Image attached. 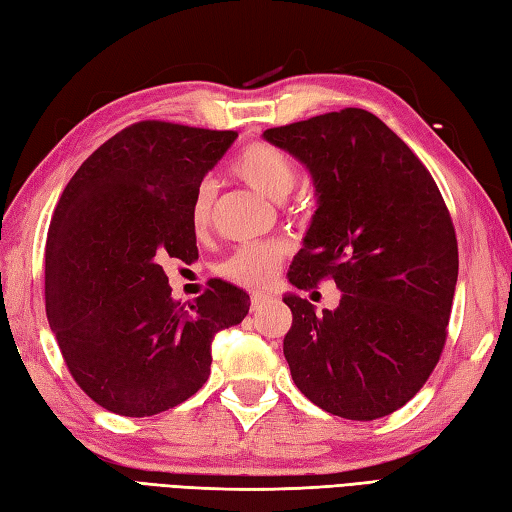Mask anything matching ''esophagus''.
<instances>
[{"label": "esophagus", "mask_w": 512, "mask_h": 512, "mask_svg": "<svg viewBox=\"0 0 512 512\" xmlns=\"http://www.w3.org/2000/svg\"><path fill=\"white\" fill-rule=\"evenodd\" d=\"M275 301V297L273 295H268V292H253V295H250V310L253 312H257V310H262V308H266L268 303H273Z\"/></svg>", "instance_id": "1"}]
</instances>
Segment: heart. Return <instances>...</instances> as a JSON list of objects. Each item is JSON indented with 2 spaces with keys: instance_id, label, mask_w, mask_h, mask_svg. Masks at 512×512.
I'll use <instances>...</instances> for the list:
<instances>
[{
  "instance_id": "b5f03b06",
  "label": "heart",
  "mask_w": 512,
  "mask_h": 512,
  "mask_svg": "<svg viewBox=\"0 0 512 512\" xmlns=\"http://www.w3.org/2000/svg\"><path fill=\"white\" fill-rule=\"evenodd\" d=\"M231 171L246 182L250 189L266 195L270 200H284L297 184V165L290 154L270 143L246 145L235 156ZM213 211V187L209 182L198 184L191 200V226L195 231L209 224ZM288 255V246L281 239H268V242L237 246L224 262L217 266V273L242 286H266L275 279L281 264Z\"/></svg>"
}]
</instances>
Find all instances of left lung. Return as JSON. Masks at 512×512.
I'll return each instance as SVG.
<instances>
[{"instance_id":"left-lung-1","label":"left lung","mask_w":512,"mask_h":512,"mask_svg":"<svg viewBox=\"0 0 512 512\" xmlns=\"http://www.w3.org/2000/svg\"><path fill=\"white\" fill-rule=\"evenodd\" d=\"M312 173L319 209L288 279H332L336 310L284 297L290 374L314 405L347 420L389 416L418 394L447 343L458 239L420 158L358 107L266 129Z\"/></svg>"}]
</instances>
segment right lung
<instances>
[{
  "instance_id": "add662e5",
  "label": "right lung",
  "mask_w": 512,
  "mask_h": 512,
  "mask_svg": "<svg viewBox=\"0 0 512 512\" xmlns=\"http://www.w3.org/2000/svg\"><path fill=\"white\" fill-rule=\"evenodd\" d=\"M233 129L140 121L94 151L63 189L46 242V314L74 383L127 418L180 405L211 374L217 332L250 297L211 279L189 306L171 299L167 257L198 259L191 200Z\"/></svg>"
}]
</instances>
